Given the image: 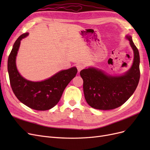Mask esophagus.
<instances>
[{
  "instance_id": "34e87169",
  "label": "esophagus",
  "mask_w": 150,
  "mask_h": 150,
  "mask_svg": "<svg viewBox=\"0 0 150 150\" xmlns=\"http://www.w3.org/2000/svg\"><path fill=\"white\" fill-rule=\"evenodd\" d=\"M77 69L78 70V72H80L81 70L83 69L84 68V65L83 64H77Z\"/></svg>"
}]
</instances>
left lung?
<instances>
[{"mask_svg":"<svg viewBox=\"0 0 150 150\" xmlns=\"http://www.w3.org/2000/svg\"><path fill=\"white\" fill-rule=\"evenodd\" d=\"M134 52L133 63L125 74L108 75L98 69L89 67L80 72L83 79L86 102L97 110H110L122 105L137 89L140 78L139 51L130 35H126Z\"/></svg>","mask_w":150,"mask_h":150,"instance_id":"8db88e82","label":"left lung"}]
</instances>
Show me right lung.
<instances>
[{
	"label": "right lung",
	"instance_id": "1",
	"mask_svg": "<svg viewBox=\"0 0 150 150\" xmlns=\"http://www.w3.org/2000/svg\"><path fill=\"white\" fill-rule=\"evenodd\" d=\"M28 34L26 33L18 38L8 56L7 69L10 84L13 93L21 103L33 110L46 111L55 106L59 101L64 89L76 76L78 69L73 67L62 70L40 82L24 78L17 69L16 59L21 40Z\"/></svg>",
	"mask_w": 150,
	"mask_h": 150
}]
</instances>
